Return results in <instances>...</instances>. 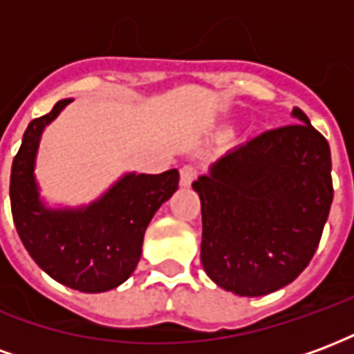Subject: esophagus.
I'll return each instance as SVG.
<instances>
[{
  "mask_svg": "<svg viewBox=\"0 0 354 354\" xmlns=\"http://www.w3.org/2000/svg\"><path fill=\"white\" fill-rule=\"evenodd\" d=\"M195 178H197V170L193 169V167H189V165L180 170V185H182V187H189Z\"/></svg>",
  "mask_w": 354,
  "mask_h": 354,
  "instance_id": "1",
  "label": "esophagus"
}]
</instances>
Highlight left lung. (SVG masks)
Wrapping results in <instances>:
<instances>
[{"instance_id":"obj_1","label":"left lung","mask_w":354,"mask_h":354,"mask_svg":"<svg viewBox=\"0 0 354 354\" xmlns=\"http://www.w3.org/2000/svg\"><path fill=\"white\" fill-rule=\"evenodd\" d=\"M292 117L296 124L231 149L193 182L203 214V267L237 296H266L297 279L330 214V146L301 109Z\"/></svg>"}]
</instances>
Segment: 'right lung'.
<instances>
[{
    "mask_svg": "<svg viewBox=\"0 0 354 354\" xmlns=\"http://www.w3.org/2000/svg\"><path fill=\"white\" fill-rule=\"evenodd\" d=\"M73 102L64 98L34 119L11 169V210L22 245L45 273L68 288L98 294L123 284L142 256L155 212L178 189L176 169L161 174L129 172L83 207L45 205L35 180V157L45 127Z\"/></svg>",
    "mask_w": 354,
    "mask_h": 354,
    "instance_id": "obj_1",
    "label": "right lung"
}]
</instances>
